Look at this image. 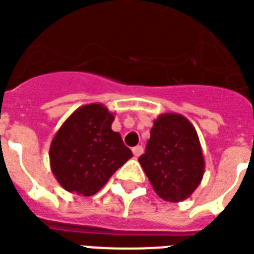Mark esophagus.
I'll return each instance as SVG.
<instances>
[{
	"instance_id": "1",
	"label": "esophagus",
	"mask_w": 254,
	"mask_h": 254,
	"mask_svg": "<svg viewBox=\"0 0 254 254\" xmlns=\"http://www.w3.org/2000/svg\"><path fill=\"white\" fill-rule=\"evenodd\" d=\"M132 151H133L134 157H139L141 153H143V146H136V147H133V149H132Z\"/></svg>"
}]
</instances>
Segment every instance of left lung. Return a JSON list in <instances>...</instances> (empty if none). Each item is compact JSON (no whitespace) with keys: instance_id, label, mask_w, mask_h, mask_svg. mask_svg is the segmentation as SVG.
<instances>
[{"instance_id":"8db88e82","label":"left lung","mask_w":254,"mask_h":254,"mask_svg":"<svg viewBox=\"0 0 254 254\" xmlns=\"http://www.w3.org/2000/svg\"><path fill=\"white\" fill-rule=\"evenodd\" d=\"M139 163L161 199L171 203L188 199L204 174V157L190 121L181 114H161Z\"/></svg>"}]
</instances>
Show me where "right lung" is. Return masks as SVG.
Returning <instances> with one entry per match:
<instances>
[{"instance_id":"obj_1","label":"right lung","mask_w":254,"mask_h":254,"mask_svg":"<svg viewBox=\"0 0 254 254\" xmlns=\"http://www.w3.org/2000/svg\"><path fill=\"white\" fill-rule=\"evenodd\" d=\"M103 104H86L70 114L50 146V165L58 184L70 193L93 196L132 157L111 125Z\"/></svg>"}]
</instances>
